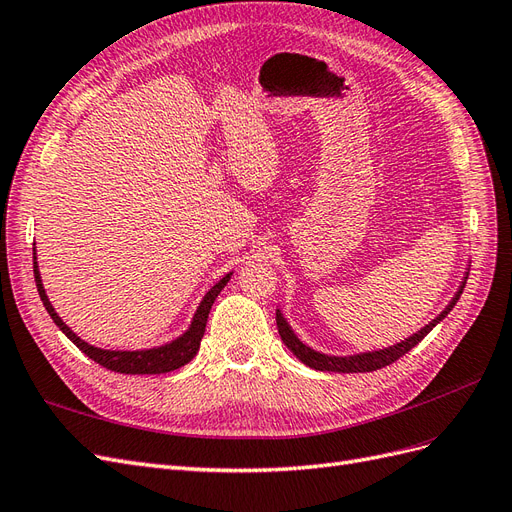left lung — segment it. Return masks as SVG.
I'll list each match as a JSON object with an SVG mask.
<instances>
[{"label":"left lung","instance_id":"obj_1","mask_svg":"<svg viewBox=\"0 0 512 512\" xmlns=\"http://www.w3.org/2000/svg\"><path fill=\"white\" fill-rule=\"evenodd\" d=\"M466 282H468V273L466 277H463V282L459 286V290L455 292V297L451 299V303H448L442 312L433 318L429 324H425V327L421 331L412 333L408 339H401L399 344L395 346H389V348H382V350H371V352H359V354H346V356H335V354H324V352H318L314 348H309L307 344H303L301 339L297 337V333L292 331V327L288 324V320L284 318L282 309H277L275 312V320H277V331H280L282 335V342L288 346V350L297 356V359L301 363H305L307 367L312 369H318V371H337V374H359V371H376V369H382L386 365L395 363L399 356H404L406 352H410L421 339L436 327V324L440 320H444L448 316V312L455 307V303L459 301L463 288H466Z\"/></svg>","mask_w":512,"mask_h":512}]
</instances>
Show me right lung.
Wrapping results in <instances>:
<instances>
[{
  "instance_id": "right-lung-1",
  "label": "right lung",
  "mask_w": 512,
  "mask_h": 512,
  "mask_svg": "<svg viewBox=\"0 0 512 512\" xmlns=\"http://www.w3.org/2000/svg\"><path fill=\"white\" fill-rule=\"evenodd\" d=\"M34 275H36V288L40 294V301L46 307V312H49V316L53 318L59 331L64 333L76 348L83 350L91 361H96L111 371H117V374H141L143 376V374H168V371H175L194 359L198 348H200V339H203V335H205L211 305L215 299H218L222 288L228 284L232 273H226L218 284L211 286V290L205 294L203 301L198 303L196 314L192 318V324L188 327V331L179 335L177 339H173V342L156 346V348H147V350H104V348H96V346L87 344L85 339L76 335L68 327V324L57 316L55 307L51 305L49 297H46V290L42 286L38 262H36V247H34Z\"/></svg>"
}]
</instances>
